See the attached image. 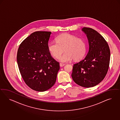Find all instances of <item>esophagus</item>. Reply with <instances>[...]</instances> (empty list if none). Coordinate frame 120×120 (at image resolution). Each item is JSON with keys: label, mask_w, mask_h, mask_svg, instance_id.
Masks as SVG:
<instances>
[{"label": "esophagus", "mask_w": 120, "mask_h": 120, "mask_svg": "<svg viewBox=\"0 0 120 120\" xmlns=\"http://www.w3.org/2000/svg\"><path fill=\"white\" fill-rule=\"evenodd\" d=\"M59 65H60V67H63V66H64V65H65V64H62V63H60V64H59Z\"/></svg>", "instance_id": "34e87169"}]
</instances>
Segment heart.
Returning a JSON list of instances; mask_svg holds the SVG:
<instances>
[{
    "mask_svg": "<svg viewBox=\"0 0 120 120\" xmlns=\"http://www.w3.org/2000/svg\"><path fill=\"white\" fill-rule=\"evenodd\" d=\"M56 41L57 43H49L47 48L51 55L56 58H59L64 51H65L59 58L61 62H69L73 59L74 61H79L86 54V42L75 35L69 33L62 34L56 38Z\"/></svg>",
    "mask_w": 120,
    "mask_h": 120,
    "instance_id": "heart-1",
    "label": "heart"
}]
</instances>
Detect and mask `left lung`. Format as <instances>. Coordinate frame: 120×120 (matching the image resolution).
Segmentation results:
<instances>
[{
	"label": "left lung",
	"instance_id": "1",
	"mask_svg": "<svg viewBox=\"0 0 120 120\" xmlns=\"http://www.w3.org/2000/svg\"><path fill=\"white\" fill-rule=\"evenodd\" d=\"M87 36L89 51L85 58L73 65L72 77L78 85L84 87L96 86L105 78L109 69L110 51L106 41L91 28L82 29Z\"/></svg>",
	"mask_w": 120,
	"mask_h": 120
}]
</instances>
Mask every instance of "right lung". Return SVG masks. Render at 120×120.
I'll return each mask as SVG.
<instances>
[{
  "mask_svg": "<svg viewBox=\"0 0 120 120\" xmlns=\"http://www.w3.org/2000/svg\"><path fill=\"white\" fill-rule=\"evenodd\" d=\"M51 33L34 32L18 48L17 58L20 72L25 83L34 91H47L56 82L59 64L48 50Z\"/></svg>",
  "mask_w": 120,
  "mask_h": 120,
  "instance_id": "1",
  "label": "right lung"
}]
</instances>
